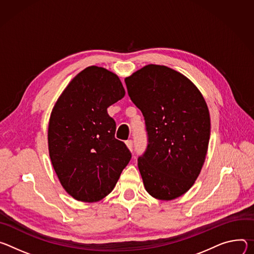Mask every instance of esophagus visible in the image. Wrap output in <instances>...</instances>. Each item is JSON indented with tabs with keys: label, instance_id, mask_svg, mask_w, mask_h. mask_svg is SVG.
<instances>
[{
	"label": "esophagus",
	"instance_id": "obj_1",
	"mask_svg": "<svg viewBox=\"0 0 254 254\" xmlns=\"http://www.w3.org/2000/svg\"><path fill=\"white\" fill-rule=\"evenodd\" d=\"M125 143H126V146L128 147V149L132 151V149H133V141H132V140H127Z\"/></svg>",
	"mask_w": 254,
	"mask_h": 254
}]
</instances>
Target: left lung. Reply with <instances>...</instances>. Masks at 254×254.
<instances>
[{
  "label": "left lung",
  "instance_id": "obj_1",
  "mask_svg": "<svg viewBox=\"0 0 254 254\" xmlns=\"http://www.w3.org/2000/svg\"><path fill=\"white\" fill-rule=\"evenodd\" d=\"M125 82L148 134L147 149L138 158L144 188L157 200H175L192 187L206 159L207 103L190 79L165 65L147 64Z\"/></svg>",
  "mask_w": 254,
  "mask_h": 254
}]
</instances>
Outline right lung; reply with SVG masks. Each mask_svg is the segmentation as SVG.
<instances>
[{
    "instance_id": "obj_1",
    "label": "right lung",
    "mask_w": 254,
    "mask_h": 254,
    "mask_svg": "<svg viewBox=\"0 0 254 254\" xmlns=\"http://www.w3.org/2000/svg\"><path fill=\"white\" fill-rule=\"evenodd\" d=\"M125 96L119 76L92 65L78 72L56 101L48 124V151L63 188L73 199L95 203L115 188L131 159L115 138L107 108Z\"/></svg>"
}]
</instances>
